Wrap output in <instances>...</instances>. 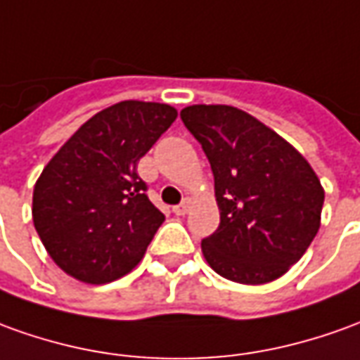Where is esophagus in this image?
<instances>
[{"label":"esophagus","instance_id":"34e87169","mask_svg":"<svg viewBox=\"0 0 360 360\" xmlns=\"http://www.w3.org/2000/svg\"><path fill=\"white\" fill-rule=\"evenodd\" d=\"M188 210H190V200H184L182 204H178L172 207L174 215H186V213H188Z\"/></svg>","mask_w":360,"mask_h":360}]
</instances>
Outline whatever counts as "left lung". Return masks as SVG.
<instances>
[{
	"mask_svg": "<svg viewBox=\"0 0 360 360\" xmlns=\"http://www.w3.org/2000/svg\"><path fill=\"white\" fill-rule=\"evenodd\" d=\"M186 129L212 165L219 227L202 251L219 276L266 284L314 241L326 192L309 162L259 119L231 105H190Z\"/></svg>",
	"mask_w": 360,
	"mask_h": 360,
	"instance_id": "obj_1",
	"label": "left lung"
}]
</instances>
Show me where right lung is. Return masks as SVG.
Segmentation results:
<instances>
[{
	"mask_svg": "<svg viewBox=\"0 0 360 360\" xmlns=\"http://www.w3.org/2000/svg\"><path fill=\"white\" fill-rule=\"evenodd\" d=\"M176 115L166 103L119 101L88 119L44 166L33 223L66 274L105 284L143 259L165 215L150 204L137 165Z\"/></svg>",
	"mask_w": 360,
	"mask_h": 360,
	"instance_id": "add662e5",
	"label": "right lung"
}]
</instances>
